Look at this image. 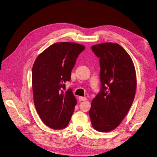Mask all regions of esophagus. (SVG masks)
I'll list each match as a JSON object with an SVG mask.
<instances>
[{
    "mask_svg": "<svg viewBox=\"0 0 157 157\" xmlns=\"http://www.w3.org/2000/svg\"><path fill=\"white\" fill-rule=\"evenodd\" d=\"M79 100L81 101H85L87 100V98L85 97H79Z\"/></svg>",
    "mask_w": 157,
    "mask_h": 157,
    "instance_id": "1",
    "label": "esophagus"
}]
</instances>
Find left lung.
<instances>
[{
    "mask_svg": "<svg viewBox=\"0 0 157 157\" xmlns=\"http://www.w3.org/2000/svg\"><path fill=\"white\" fill-rule=\"evenodd\" d=\"M100 64L101 90L91 103L89 115L100 132L116 128L131 108L136 78L131 56L121 45L106 43L91 47Z\"/></svg>",
    "mask_w": 157,
    "mask_h": 157,
    "instance_id": "left-lung-1",
    "label": "left lung"
}]
</instances>
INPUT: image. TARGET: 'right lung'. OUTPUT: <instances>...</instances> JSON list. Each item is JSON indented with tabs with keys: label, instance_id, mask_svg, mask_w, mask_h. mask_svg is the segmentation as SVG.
<instances>
[{
	"label": "right lung",
	"instance_id": "right-lung-1",
	"mask_svg": "<svg viewBox=\"0 0 157 157\" xmlns=\"http://www.w3.org/2000/svg\"><path fill=\"white\" fill-rule=\"evenodd\" d=\"M85 49L75 43H57L37 57L32 70L34 102L36 111L48 127L66 128L76 100L71 89L65 90L76 59Z\"/></svg>",
	"mask_w": 157,
	"mask_h": 157
}]
</instances>
